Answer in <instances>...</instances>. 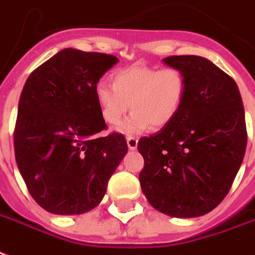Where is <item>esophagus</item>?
<instances>
[{
  "instance_id": "1",
  "label": "esophagus",
  "mask_w": 255,
  "mask_h": 255,
  "mask_svg": "<svg viewBox=\"0 0 255 255\" xmlns=\"http://www.w3.org/2000/svg\"><path fill=\"white\" fill-rule=\"evenodd\" d=\"M127 145L131 151L137 148V139H136L135 136H127Z\"/></svg>"
}]
</instances>
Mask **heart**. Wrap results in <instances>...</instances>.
<instances>
[{"label":"heart","instance_id":"b5f03b06","mask_svg":"<svg viewBox=\"0 0 255 255\" xmlns=\"http://www.w3.org/2000/svg\"><path fill=\"white\" fill-rule=\"evenodd\" d=\"M112 87L99 83L95 88L103 120L120 123L129 108L131 115L119 126L122 133L133 135L171 124L179 115L186 95V77L178 68L133 64L111 75Z\"/></svg>","mask_w":255,"mask_h":255}]
</instances>
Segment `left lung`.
<instances>
[{
	"label": "left lung",
	"mask_w": 255,
	"mask_h": 255,
	"mask_svg": "<svg viewBox=\"0 0 255 255\" xmlns=\"http://www.w3.org/2000/svg\"><path fill=\"white\" fill-rule=\"evenodd\" d=\"M186 77L179 115L137 149L144 158L141 191L153 209L195 218L223 201L244 160L248 135L236 81L201 56L163 58Z\"/></svg>",
	"instance_id": "left-lung-1"
}]
</instances>
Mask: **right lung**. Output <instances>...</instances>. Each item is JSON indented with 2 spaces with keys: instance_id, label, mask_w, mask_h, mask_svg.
<instances>
[{
  "instance_id": "obj_1",
  "label": "right lung",
  "mask_w": 255,
  "mask_h": 255,
  "mask_svg": "<svg viewBox=\"0 0 255 255\" xmlns=\"http://www.w3.org/2000/svg\"><path fill=\"white\" fill-rule=\"evenodd\" d=\"M119 63L111 54L67 48L33 71L18 102L14 153L33 199L57 215L95 209L128 151L106 128L95 88Z\"/></svg>"
}]
</instances>
